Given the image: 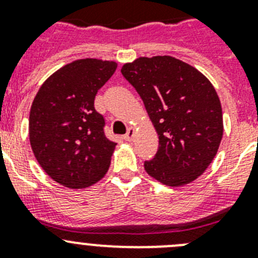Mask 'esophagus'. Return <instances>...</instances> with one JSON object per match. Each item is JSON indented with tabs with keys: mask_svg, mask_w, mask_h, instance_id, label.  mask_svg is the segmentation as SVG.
Listing matches in <instances>:
<instances>
[{
	"mask_svg": "<svg viewBox=\"0 0 258 258\" xmlns=\"http://www.w3.org/2000/svg\"><path fill=\"white\" fill-rule=\"evenodd\" d=\"M134 133H136V132H134V127H129V129H127V132H126V134H125L122 138H124L125 141H127V142H131V141L133 140Z\"/></svg>",
	"mask_w": 258,
	"mask_h": 258,
	"instance_id": "esophagus-1",
	"label": "esophagus"
}]
</instances>
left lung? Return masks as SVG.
<instances>
[{"label": "left lung", "mask_w": 258, "mask_h": 258, "mask_svg": "<svg viewBox=\"0 0 258 258\" xmlns=\"http://www.w3.org/2000/svg\"><path fill=\"white\" fill-rule=\"evenodd\" d=\"M121 74L142 98L159 136L146 172L172 187L197 179L217 154L223 134L222 108L211 81L168 55L138 58L122 66Z\"/></svg>", "instance_id": "left-lung-1"}]
</instances>
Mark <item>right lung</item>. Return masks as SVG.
Wrapping results in <instances>:
<instances>
[{"label":"right lung","mask_w":258,"mask_h":258,"mask_svg":"<svg viewBox=\"0 0 258 258\" xmlns=\"http://www.w3.org/2000/svg\"><path fill=\"white\" fill-rule=\"evenodd\" d=\"M115 61L80 59L42 84L29 113V141L41 168L58 183L83 188L107 173L116 143L104 134L94 107L98 90L115 74Z\"/></svg>","instance_id":"obj_1"}]
</instances>
